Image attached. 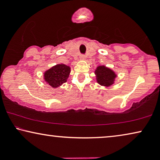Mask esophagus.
Wrapping results in <instances>:
<instances>
[{
	"label": "esophagus",
	"mask_w": 160,
	"mask_h": 160,
	"mask_svg": "<svg viewBox=\"0 0 160 160\" xmlns=\"http://www.w3.org/2000/svg\"><path fill=\"white\" fill-rule=\"evenodd\" d=\"M84 59H85V56L84 55V54H81V55H80V60H84Z\"/></svg>",
	"instance_id": "obj_1"
}]
</instances>
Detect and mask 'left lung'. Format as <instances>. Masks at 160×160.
<instances>
[{
  "label": "left lung",
  "instance_id": "left-lung-1",
  "mask_svg": "<svg viewBox=\"0 0 160 160\" xmlns=\"http://www.w3.org/2000/svg\"><path fill=\"white\" fill-rule=\"evenodd\" d=\"M97 82L99 84L105 87H109L113 84L116 75L114 72L104 65H100L95 71Z\"/></svg>",
  "mask_w": 160,
  "mask_h": 160
}]
</instances>
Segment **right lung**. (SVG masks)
Segmentation results:
<instances>
[{
	"instance_id": "add662e5",
	"label": "right lung",
	"mask_w": 160,
	"mask_h": 160,
	"mask_svg": "<svg viewBox=\"0 0 160 160\" xmlns=\"http://www.w3.org/2000/svg\"><path fill=\"white\" fill-rule=\"evenodd\" d=\"M71 68L64 64H58L45 71L43 74L45 82L50 86L56 88L67 82Z\"/></svg>"
}]
</instances>
